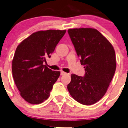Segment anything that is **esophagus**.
<instances>
[{
  "mask_svg": "<svg viewBox=\"0 0 128 128\" xmlns=\"http://www.w3.org/2000/svg\"><path fill=\"white\" fill-rule=\"evenodd\" d=\"M66 74H67V73H66V72H63V71L60 72V75H62V76H63V75Z\"/></svg>",
  "mask_w": 128,
  "mask_h": 128,
  "instance_id": "1",
  "label": "esophagus"
}]
</instances>
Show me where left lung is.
<instances>
[{
  "label": "left lung",
  "mask_w": 128,
  "mask_h": 128,
  "mask_svg": "<svg viewBox=\"0 0 128 128\" xmlns=\"http://www.w3.org/2000/svg\"><path fill=\"white\" fill-rule=\"evenodd\" d=\"M68 32L86 71L83 77L71 74L68 90L80 104H95L106 93L114 75L116 66L115 50L96 29L72 28Z\"/></svg>",
  "instance_id": "left-lung-1"
}]
</instances>
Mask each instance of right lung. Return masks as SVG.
I'll return each instance as SVG.
<instances>
[{
    "mask_svg": "<svg viewBox=\"0 0 128 128\" xmlns=\"http://www.w3.org/2000/svg\"><path fill=\"white\" fill-rule=\"evenodd\" d=\"M66 31H37L17 46L12 60V73L20 96L27 102L39 104L48 98L60 72L52 71L43 63L46 58H50Z\"/></svg>",
    "mask_w": 128,
    "mask_h": 128,
    "instance_id": "1",
    "label": "right lung"
}]
</instances>
